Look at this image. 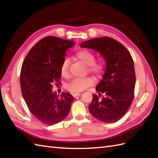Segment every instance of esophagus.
I'll list each match as a JSON object with an SVG mask.
<instances>
[{
	"label": "esophagus",
	"mask_w": 158,
	"mask_h": 158,
	"mask_svg": "<svg viewBox=\"0 0 158 158\" xmlns=\"http://www.w3.org/2000/svg\"><path fill=\"white\" fill-rule=\"evenodd\" d=\"M81 93L76 92V93H73V96L74 97H75V96H80V95H81Z\"/></svg>",
	"instance_id": "1"
}]
</instances>
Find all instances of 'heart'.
Here are the masks:
<instances>
[{
    "label": "heart",
    "instance_id": "heart-1",
    "mask_svg": "<svg viewBox=\"0 0 158 158\" xmlns=\"http://www.w3.org/2000/svg\"><path fill=\"white\" fill-rule=\"evenodd\" d=\"M76 58L84 64L89 66V72L93 73L96 77H99L102 74L105 66L102 62H95V56L92 52L87 50H81L76 53ZM69 60H64L60 69L61 75L64 78H69ZM94 83V79L90 77L85 78H76L73 79L68 85V89L73 92H79L85 89Z\"/></svg>",
    "mask_w": 158,
    "mask_h": 158
}]
</instances>
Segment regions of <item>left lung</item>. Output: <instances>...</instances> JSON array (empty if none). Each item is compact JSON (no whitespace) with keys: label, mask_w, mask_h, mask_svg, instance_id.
<instances>
[{"label":"left lung","mask_w":158,"mask_h":158,"mask_svg":"<svg viewBox=\"0 0 158 158\" xmlns=\"http://www.w3.org/2000/svg\"><path fill=\"white\" fill-rule=\"evenodd\" d=\"M80 47L95 50L106 62L105 73L96 88L100 93L93 95L89 112L102 122H115L126 113L134 98L136 76L132 56L122 43L107 36L83 41ZM102 93L104 96L100 97Z\"/></svg>","instance_id":"obj_1"}]
</instances>
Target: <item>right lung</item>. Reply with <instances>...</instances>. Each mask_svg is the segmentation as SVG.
<instances>
[{
  "label": "right lung",
  "mask_w": 158,
  "mask_h": 158,
  "mask_svg": "<svg viewBox=\"0 0 158 158\" xmlns=\"http://www.w3.org/2000/svg\"><path fill=\"white\" fill-rule=\"evenodd\" d=\"M75 44L56 36H46L30 50L23 60L20 85L30 111L39 122L52 126L62 122L70 112L73 96L52 91L53 83H59L60 69L66 52Z\"/></svg>",
  "instance_id": "right-lung-1"
}]
</instances>
